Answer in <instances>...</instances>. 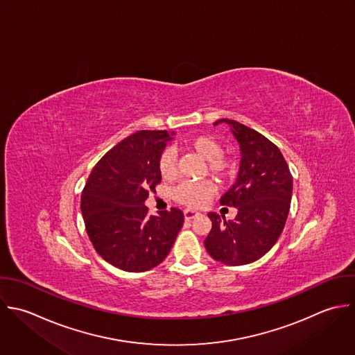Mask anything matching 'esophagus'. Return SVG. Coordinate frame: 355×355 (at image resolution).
<instances>
[{
	"instance_id": "esophagus-1",
	"label": "esophagus",
	"mask_w": 355,
	"mask_h": 355,
	"mask_svg": "<svg viewBox=\"0 0 355 355\" xmlns=\"http://www.w3.org/2000/svg\"><path fill=\"white\" fill-rule=\"evenodd\" d=\"M199 216V213L198 211H193V210H184V217H185V220L187 221H189V220H193L195 217H198Z\"/></svg>"
}]
</instances>
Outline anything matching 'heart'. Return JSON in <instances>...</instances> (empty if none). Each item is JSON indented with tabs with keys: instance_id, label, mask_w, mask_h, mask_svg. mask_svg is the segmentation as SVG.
I'll list each match as a JSON object with an SVG mask.
<instances>
[{
	"instance_id": "b5f03b06",
	"label": "heart",
	"mask_w": 355,
	"mask_h": 355,
	"mask_svg": "<svg viewBox=\"0 0 355 355\" xmlns=\"http://www.w3.org/2000/svg\"><path fill=\"white\" fill-rule=\"evenodd\" d=\"M188 148L207 160V168L211 175L220 181H228L236 174V160L224 155L223 145L210 135H198L188 141ZM157 168L164 180H171L177 173V153L171 148H166L157 160ZM216 192L213 181H184L173 188L174 200L188 207L203 206Z\"/></svg>"
}]
</instances>
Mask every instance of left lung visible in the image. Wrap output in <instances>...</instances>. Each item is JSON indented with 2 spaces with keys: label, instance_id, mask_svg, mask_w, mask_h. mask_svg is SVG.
Wrapping results in <instances>:
<instances>
[{
  "label": "left lung",
  "instance_id": "left-lung-1",
  "mask_svg": "<svg viewBox=\"0 0 355 355\" xmlns=\"http://www.w3.org/2000/svg\"><path fill=\"white\" fill-rule=\"evenodd\" d=\"M228 123L241 145L242 160L236 182L220 203L236 207L234 221L209 213L211 230L206 250L227 266H243L261 259L278 241L285 227L293 191L289 166L278 146L256 130L236 120Z\"/></svg>",
  "mask_w": 355,
  "mask_h": 355
}]
</instances>
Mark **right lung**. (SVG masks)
Here are the masks:
<instances>
[{
	"label": "right lung",
	"mask_w": 355,
	"mask_h": 355,
	"mask_svg": "<svg viewBox=\"0 0 355 355\" xmlns=\"http://www.w3.org/2000/svg\"><path fill=\"white\" fill-rule=\"evenodd\" d=\"M167 131H138L103 155L81 193L88 238L109 264L128 272L159 266L173 248L184 214L173 207L150 216L145 200L162 181L157 160Z\"/></svg>",
	"instance_id": "add662e5"
}]
</instances>
